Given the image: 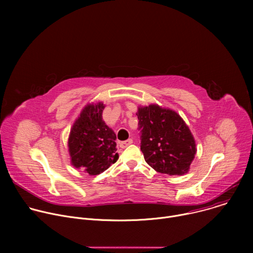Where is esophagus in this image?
I'll list each match as a JSON object with an SVG mask.
<instances>
[{
	"instance_id": "34e87169",
	"label": "esophagus",
	"mask_w": 253,
	"mask_h": 253,
	"mask_svg": "<svg viewBox=\"0 0 253 253\" xmlns=\"http://www.w3.org/2000/svg\"><path fill=\"white\" fill-rule=\"evenodd\" d=\"M133 143V140L132 139H128V140H125V141H122L119 143V145L121 148H126L127 146L131 145V144Z\"/></svg>"
}]
</instances>
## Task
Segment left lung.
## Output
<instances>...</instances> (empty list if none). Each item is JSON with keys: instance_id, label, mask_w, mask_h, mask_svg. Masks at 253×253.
<instances>
[{"instance_id": "obj_1", "label": "left lung", "mask_w": 253, "mask_h": 253, "mask_svg": "<svg viewBox=\"0 0 253 253\" xmlns=\"http://www.w3.org/2000/svg\"><path fill=\"white\" fill-rule=\"evenodd\" d=\"M136 115L145 161L163 174L187 173L196 154V144L184 120L175 111L157 104L140 106Z\"/></svg>"}]
</instances>
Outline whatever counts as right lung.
<instances>
[{
    "mask_svg": "<svg viewBox=\"0 0 253 253\" xmlns=\"http://www.w3.org/2000/svg\"><path fill=\"white\" fill-rule=\"evenodd\" d=\"M105 105L88 104L71 128L68 147L71 163L89 175H98L118 159L116 134L102 119Z\"/></svg>",
    "mask_w": 253,
    "mask_h": 253,
    "instance_id": "1",
    "label": "right lung"
}]
</instances>
